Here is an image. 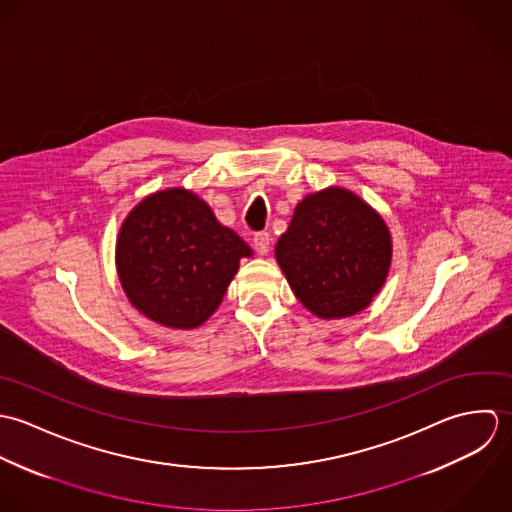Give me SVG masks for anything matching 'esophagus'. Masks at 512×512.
<instances>
[{
	"label": "esophagus",
	"instance_id": "34e87169",
	"mask_svg": "<svg viewBox=\"0 0 512 512\" xmlns=\"http://www.w3.org/2000/svg\"><path fill=\"white\" fill-rule=\"evenodd\" d=\"M253 247L259 255H267L269 253V247H271V235L267 231H259L255 233L253 237Z\"/></svg>",
	"mask_w": 512,
	"mask_h": 512
}]
</instances>
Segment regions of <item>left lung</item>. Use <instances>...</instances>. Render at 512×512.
Wrapping results in <instances>:
<instances>
[{
  "instance_id": "obj_1",
  "label": "left lung",
  "mask_w": 512,
  "mask_h": 512,
  "mask_svg": "<svg viewBox=\"0 0 512 512\" xmlns=\"http://www.w3.org/2000/svg\"><path fill=\"white\" fill-rule=\"evenodd\" d=\"M295 297L314 316L358 314L384 287L392 233L384 217L346 188L308 194L275 247Z\"/></svg>"
}]
</instances>
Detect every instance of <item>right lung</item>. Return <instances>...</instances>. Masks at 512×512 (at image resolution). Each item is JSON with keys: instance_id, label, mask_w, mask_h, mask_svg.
<instances>
[{"instance_id": "1", "label": "right lung", "mask_w": 512, "mask_h": 512, "mask_svg": "<svg viewBox=\"0 0 512 512\" xmlns=\"http://www.w3.org/2000/svg\"><path fill=\"white\" fill-rule=\"evenodd\" d=\"M243 257H253L251 247L186 188L158 190L134 205L114 251L130 305L174 330L204 324L221 305Z\"/></svg>"}]
</instances>
